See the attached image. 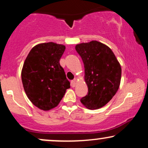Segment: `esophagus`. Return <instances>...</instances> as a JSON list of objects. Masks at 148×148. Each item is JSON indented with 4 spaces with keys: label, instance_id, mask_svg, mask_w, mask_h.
I'll list each match as a JSON object with an SVG mask.
<instances>
[{
    "label": "esophagus",
    "instance_id": "obj_1",
    "mask_svg": "<svg viewBox=\"0 0 148 148\" xmlns=\"http://www.w3.org/2000/svg\"><path fill=\"white\" fill-rule=\"evenodd\" d=\"M71 86H72V87H75L76 86V80H73V81H71Z\"/></svg>",
    "mask_w": 148,
    "mask_h": 148
}]
</instances>
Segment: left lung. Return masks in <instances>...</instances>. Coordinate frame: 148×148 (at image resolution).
<instances>
[{
	"label": "left lung",
	"instance_id": "left-lung-1",
	"mask_svg": "<svg viewBox=\"0 0 148 148\" xmlns=\"http://www.w3.org/2000/svg\"><path fill=\"white\" fill-rule=\"evenodd\" d=\"M85 68L88 95L81 102L89 109H98L106 104L118 91L121 80V66L108 46L93 40L76 45Z\"/></svg>",
	"mask_w": 148,
	"mask_h": 148
}]
</instances>
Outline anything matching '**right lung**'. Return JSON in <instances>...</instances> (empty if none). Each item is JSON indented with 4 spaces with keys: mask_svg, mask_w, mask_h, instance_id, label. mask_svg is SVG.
I'll return each mask as SVG.
<instances>
[{
    "mask_svg": "<svg viewBox=\"0 0 148 148\" xmlns=\"http://www.w3.org/2000/svg\"><path fill=\"white\" fill-rule=\"evenodd\" d=\"M65 46L54 42L39 44L30 50L21 70L23 88L30 101L44 111L56 107L70 83L60 59Z\"/></svg>",
    "mask_w": 148,
    "mask_h": 148,
    "instance_id": "right-lung-1",
    "label": "right lung"
}]
</instances>
